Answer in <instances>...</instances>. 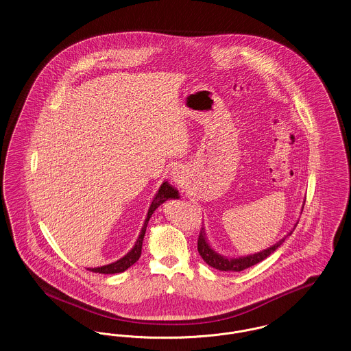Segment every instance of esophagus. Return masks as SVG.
I'll use <instances>...</instances> for the list:
<instances>
[{"label": "esophagus", "mask_w": 351, "mask_h": 351, "mask_svg": "<svg viewBox=\"0 0 351 351\" xmlns=\"http://www.w3.org/2000/svg\"><path fill=\"white\" fill-rule=\"evenodd\" d=\"M172 179H173L176 183H180V180L183 179V171H182V168H173V171H172Z\"/></svg>", "instance_id": "obj_1"}]
</instances>
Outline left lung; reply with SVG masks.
<instances>
[{
    "label": "left lung",
    "mask_w": 351,
    "mask_h": 351,
    "mask_svg": "<svg viewBox=\"0 0 351 351\" xmlns=\"http://www.w3.org/2000/svg\"><path fill=\"white\" fill-rule=\"evenodd\" d=\"M302 208L301 206V212H302ZM298 222L295 223L293 229L289 230L287 235H284L283 238L280 241H278L276 243H274L272 246H269L265 250L258 251L255 254H249V255H245V256H225V255H221L219 252L215 250L208 238H206V233H205V229L202 228L201 229L200 235H199V242H197V250L200 252L201 258L204 259V262H206L210 267L216 268L219 271H232V272H239V271H243L246 268L251 267L259 262H262L263 259H266L268 255H271L274 251L276 250L288 235H291L292 232L295 230Z\"/></svg>",
    "instance_id": "left-lung-1"
}]
</instances>
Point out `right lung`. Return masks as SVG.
Wrapping results in <instances>:
<instances>
[{
    "label": "right lung",
    "instance_id": "right-lung-1",
    "mask_svg": "<svg viewBox=\"0 0 351 351\" xmlns=\"http://www.w3.org/2000/svg\"><path fill=\"white\" fill-rule=\"evenodd\" d=\"M172 199H173V200H175V199H180L179 191H178L175 186H172L168 182H163L162 185L159 186L156 195L154 196V200L151 201L147 216H146V219H145V222H143V226H142V229H141V232H139L138 239H136L133 249L129 251L126 255H123L122 258H119L116 262H113V263H109V265H105V266H101V267L88 268V269H89V271H93V272L109 275V274H119V272H123L125 269L132 267L134 263L139 259V256H141V254H142V243H143L146 228H147V223H149V221H150L151 216H152L154 212L158 209V206H160L165 201L172 200Z\"/></svg>",
    "mask_w": 351,
    "mask_h": 351
}]
</instances>
